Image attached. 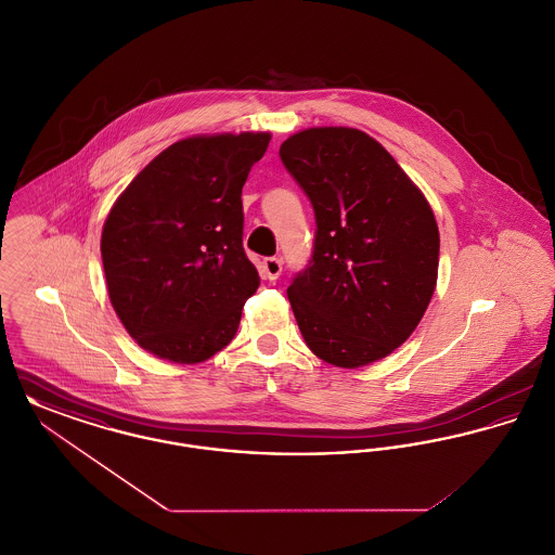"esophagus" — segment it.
<instances>
[{
  "label": "esophagus",
  "mask_w": 555,
  "mask_h": 555,
  "mask_svg": "<svg viewBox=\"0 0 555 555\" xmlns=\"http://www.w3.org/2000/svg\"><path fill=\"white\" fill-rule=\"evenodd\" d=\"M262 268H264V276L268 281H276L283 272V262L279 258H266Z\"/></svg>",
  "instance_id": "34e87169"
}]
</instances>
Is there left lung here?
<instances>
[{
  "mask_svg": "<svg viewBox=\"0 0 555 555\" xmlns=\"http://www.w3.org/2000/svg\"><path fill=\"white\" fill-rule=\"evenodd\" d=\"M279 154L317 214L312 260L287 289L304 341L339 369L387 358L414 333L437 287L430 204L358 129L295 132Z\"/></svg>",
  "mask_w": 555,
  "mask_h": 555,
  "instance_id": "obj_1",
  "label": "left lung"
}]
</instances>
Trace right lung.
<instances>
[{"label":"right lung","mask_w":555,"mask_h":555,"mask_svg":"<svg viewBox=\"0 0 555 555\" xmlns=\"http://www.w3.org/2000/svg\"><path fill=\"white\" fill-rule=\"evenodd\" d=\"M270 132L186 137L118 195L102 231L107 295L127 333L175 364L231 344L260 276L243 251L241 191Z\"/></svg>","instance_id":"right-lung-1"}]
</instances>
